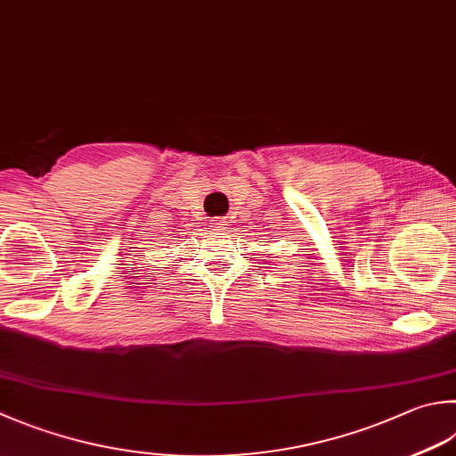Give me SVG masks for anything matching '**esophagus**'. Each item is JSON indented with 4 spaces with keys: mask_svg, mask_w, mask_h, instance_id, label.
Wrapping results in <instances>:
<instances>
[{
    "mask_svg": "<svg viewBox=\"0 0 456 456\" xmlns=\"http://www.w3.org/2000/svg\"><path fill=\"white\" fill-rule=\"evenodd\" d=\"M228 224H226V222L224 220H216V222H214V228H216V230H224Z\"/></svg>",
    "mask_w": 456,
    "mask_h": 456,
    "instance_id": "esophagus-1",
    "label": "esophagus"
}]
</instances>
